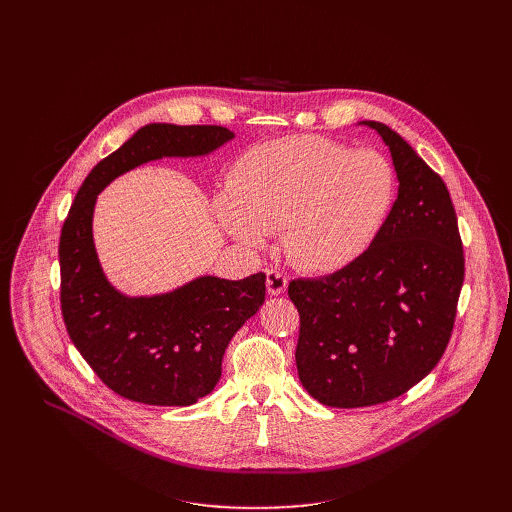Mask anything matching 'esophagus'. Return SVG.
Segmentation results:
<instances>
[{
	"label": "esophagus",
	"instance_id": "obj_1",
	"mask_svg": "<svg viewBox=\"0 0 512 512\" xmlns=\"http://www.w3.org/2000/svg\"><path fill=\"white\" fill-rule=\"evenodd\" d=\"M265 285H267V291L271 296H279L287 289V275H283L277 269H269L267 277H265Z\"/></svg>",
	"mask_w": 512,
	"mask_h": 512
}]
</instances>
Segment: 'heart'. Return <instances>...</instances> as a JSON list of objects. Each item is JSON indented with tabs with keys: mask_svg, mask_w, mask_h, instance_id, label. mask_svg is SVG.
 <instances>
[{
	"mask_svg": "<svg viewBox=\"0 0 512 512\" xmlns=\"http://www.w3.org/2000/svg\"><path fill=\"white\" fill-rule=\"evenodd\" d=\"M395 190V170L383 154L296 135L255 145L233 164L218 218L249 249L281 229V251L291 263L330 273L375 243Z\"/></svg>",
	"mask_w": 512,
	"mask_h": 512,
	"instance_id": "obj_1",
	"label": "heart"
}]
</instances>
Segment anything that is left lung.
Here are the masks:
<instances>
[{
  "label": "left lung",
  "mask_w": 512,
  "mask_h": 512,
  "mask_svg": "<svg viewBox=\"0 0 512 512\" xmlns=\"http://www.w3.org/2000/svg\"><path fill=\"white\" fill-rule=\"evenodd\" d=\"M364 125L389 145L399 196L367 253L287 287L300 314V381L338 409L391 401L429 375L448 348L464 283L458 216L444 180L389 125Z\"/></svg>",
  "instance_id": "left-lung-1"
}]
</instances>
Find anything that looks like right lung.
<instances>
[{
    "mask_svg": "<svg viewBox=\"0 0 512 512\" xmlns=\"http://www.w3.org/2000/svg\"><path fill=\"white\" fill-rule=\"evenodd\" d=\"M231 137L223 125H145L89 172L64 218L58 257L66 332L95 375L129 401L182 407L208 395L231 338L265 302V273L241 281L206 275L166 296L125 298L95 255L97 194L139 164L202 156Z\"/></svg>",
    "mask_w": 512,
    "mask_h": 512,
    "instance_id": "1",
    "label": "right lung"
}]
</instances>
